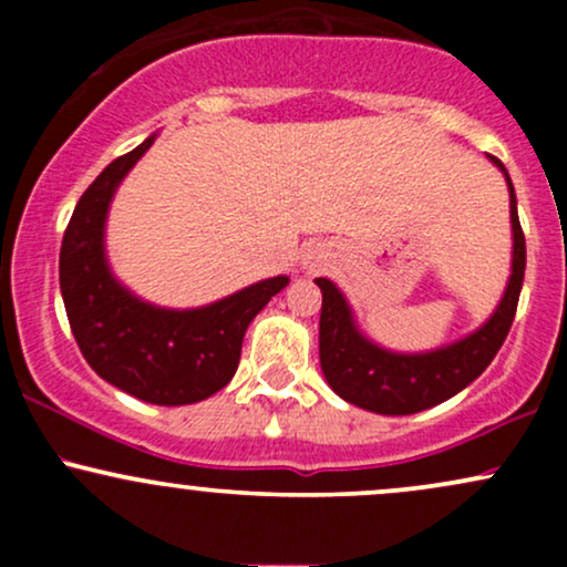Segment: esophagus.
<instances>
[{"instance_id":"34e87169","label":"esophagus","mask_w":567,"mask_h":567,"mask_svg":"<svg viewBox=\"0 0 567 567\" xmlns=\"http://www.w3.org/2000/svg\"><path fill=\"white\" fill-rule=\"evenodd\" d=\"M317 258H320V256H317V252H315V256H311V261H309V266H311V264H315V261H317Z\"/></svg>"}]
</instances>
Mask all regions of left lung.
I'll return each instance as SVG.
<instances>
[{
    "label": "left lung",
    "instance_id": "8db88e82",
    "mask_svg": "<svg viewBox=\"0 0 567 567\" xmlns=\"http://www.w3.org/2000/svg\"><path fill=\"white\" fill-rule=\"evenodd\" d=\"M493 165L509 186L512 218V275L504 296L487 320L470 336L432 351L383 349L357 328L354 311L336 282L317 277L322 290L320 315V365L330 389L351 405L381 415H410L451 400L461 389L483 375L509 333L519 290L525 279V234L517 216V197L506 167L496 157Z\"/></svg>",
    "mask_w": 567,
    "mask_h": 567
}]
</instances>
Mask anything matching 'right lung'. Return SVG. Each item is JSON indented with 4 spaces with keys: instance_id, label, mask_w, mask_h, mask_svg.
<instances>
[{
    "instance_id": "right-lung-1",
    "label": "right lung",
    "mask_w": 567,
    "mask_h": 567,
    "mask_svg": "<svg viewBox=\"0 0 567 567\" xmlns=\"http://www.w3.org/2000/svg\"><path fill=\"white\" fill-rule=\"evenodd\" d=\"M154 138L114 159L76 202L61 245V292L71 333L103 381L152 405H192L234 379L247 324L290 279H261L199 309H165L112 275L109 205Z\"/></svg>"
}]
</instances>
